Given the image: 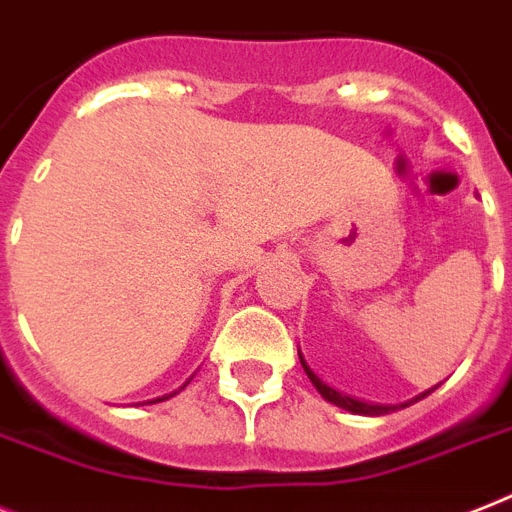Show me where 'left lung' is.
<instances>
[{"label": "left lung", "mask_w": 512, "mask_h": 512, "mask_svg": "<svg viewBox=\"0 0 512 512\" xmlns=\"http://www.w3.org/2000/svg\"><path fill=\"white\" fill-rule=\"evenodd\" d=\"M298 356H301V353H298ZM301 363H303V371H306L308 379H311V384H314L316 390H319V395H322L324 400H329V403H335L337 408H345V411H350V413H363V416H384V413L398 411L395 405H371V403H361V400L348 398V395H342V392H337V390H332V387H327V384H324L322 379L316 377L314 371L308 369L303 358H301ZM434 390H437V387H432V390H426L424 395H418V398H413L411 403H416V400L426 398V395H429V392H434ZM411 403H403V405H400V408H405V405H411Z\"/></svg>", "instance_id": "8db88e82"}]
</instances>
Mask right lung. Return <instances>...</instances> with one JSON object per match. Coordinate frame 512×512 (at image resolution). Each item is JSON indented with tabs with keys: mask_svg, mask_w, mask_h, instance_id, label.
<instances>
[{
	"mask_svg": "<svg viewBox=\"0 0 512 512\" xmlns=\"http://www.w3.org/2000/svg\"><path fill=\"white\" fill-rule=\"evenodd\" d=\"M185 384H188V382H185ZM185 384H183V387H185ZM183 387H180V390H183ZM172 395H175V392H172ZM172 395H167V398H172ZM167 398H156V400H151V403H162V400H167Z\"/></svg>",
	"mask_w": 512,
	"mask_h": 512,
	"instance_id": "right-lung-1",
	"label": "right lung"
}]
</instances>
